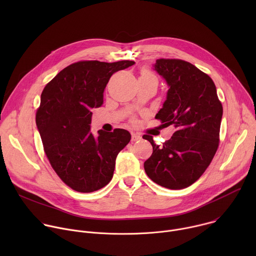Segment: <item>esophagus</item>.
<instances>
[{"mask_svg": "<svg viewBox=\"0 0 256 256\" xmlns=\"http://www.w3.org/2000/svg\"><path fill=\"white\" fill-rule=\"evenodd\" d=\"M142 138V136L138 134H136V132H132V142H136V140H140Z\"/></svg>", "mask_w": 256, "mask_h": 256, "instance_id": "obj_1", "label": "esophagus"}]
</instances>
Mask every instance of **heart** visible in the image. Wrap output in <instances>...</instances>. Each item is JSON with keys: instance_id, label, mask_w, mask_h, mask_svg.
Returning a JSON list of instances; mask_svg holds the SVG:
<instances>
[{"instance_id": "heart-1", "label": "heart", "mask_w": 256, "mask_h": 256, "mask_svg": "<svg viewBox=\"0 0 256 256\" xmlns=\"http://www.w3.org/2000/svg\"><path fill=\"white\" fill-rule=\"evenodd\" d=\"M140 78H144V79H155V80H157L156 79V77H155V75L153 74V72H151L150 70H142V72H140Z\"/></svg>"}]
</instances>
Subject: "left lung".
Masks as SVG:
<instances>
[{
	"mask_svg": "<svg viewBox=\"0 0 256 256\" xmlns=\"http://www.w3.org/2000/svg\"><path fill=\"white\" fill-rule=\"evenodd\" d=\"M154 70L168 85L155 118L174 124L176 132L163 146L156 144L151 136H144L153 153L144 168L157 184L182 190L202 175L216 152L223 106L212 80L190 62L160 58Z\"/></svg>",
	"mask_w": 256,
	"mask_h": 256,
	"instance_id": "1",
	"label": "left lung"
}]
</instances>
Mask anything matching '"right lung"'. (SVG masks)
I'll return each mask as SVG.
<instances>
[{
  "mask_svg": "<svg viewBox=\"0 0 256 256\" xmlns=\"http://www.w3.org/2000/svg\"><path fill=\"white\" fill-rule=\"evenodd\" d=\"M132 60H83L62 70L44 87L36 126L44 152L58 177L79 192L104 188L114 176L118 153L130 140L122 128L91 132V109L103 104V92L118 70Z\"/></svg>",
  "mask_w": 256,
  "mask_h": 256,
  "instance_id": "1",
  "label": "right lung"
}]
</instances>
